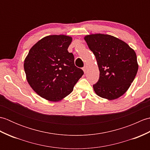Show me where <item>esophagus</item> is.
<instances>
[{"mask_svg": "<svg viewBox=\"0 0 150 150\" xmlns=\"http://www.w3.org/2000/svg\"><path fill=\"white\" fill-rule=\"evenodd\" d=\"M82 69H83V71H84V72L86 73V69H87V67L86 66H84V67H83V68H82Z\"/></svg>", "mask_w": 150, "mask_h": 150, "instance_id": "1", "label": "esophagus"}]
</instances>
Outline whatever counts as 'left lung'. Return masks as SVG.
<instances>
[{"instance_id":"1","label":"left lung","mask_w":150,"mask_h":150,"mask_svg":"<svg viewBox=\"0 0 150 150\" xmlns=\"http://www.w3.org/2000/svg\"><path fill=\"white\" fill-rule=\"evenodd\" d=\"M97 59L100 75L93 90L98 96L113 100L128 90L138 71L135 51L113 36L90 35L84 37Z\"/></svg>"}]
</instances>
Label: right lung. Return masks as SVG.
I'll list each match as a JSON object with an SVG mask.
<instances>
[{
  "mask_svg": "<svg viewBox=\"0 0 150 150\" xmlns=\"http://www.w3.org/2000/svg\"><path fill=\"white\" fill-rule=\"evenodd\" d=\"M71 40L63 35L44 37L31 47L24 60L28 83L46 100L55 102L66 97L84 74L68 51Z\"/></svg>",
  "mask_w": 150,
  "mask_h": 150,
  "instance_id": "1",
  "label": "right lung"
}]
</instances>
